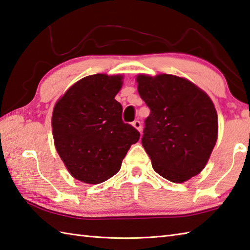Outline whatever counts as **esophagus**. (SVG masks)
Masks as SVG:
<instances>
[{"instance_id": "obj_1", "label": "esophagus", "mask_w": 250, "mask_h": 250, "mask_svg": "<svg viewBox=\"0 0 250 250\" xmlns=\"http://www.w3.org/2000/svg\"><path fill=\"white\" fill-rule=\"evenodd\" d=\"M132 126H134L135 128L137 130H139V131H141V129H142V126H141L140 121H134V122H132Z\"/></svg>"}]
</instances>
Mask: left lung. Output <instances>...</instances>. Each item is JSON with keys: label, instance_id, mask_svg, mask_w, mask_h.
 Masks as SVG:
<instances>
[{"label": "left lung", "instance_id": "8db88e82", "mask_svg": "<svg viewBox=\"0 0 250 250\" xmlns=\"http://www.w3.org/2000/svg\"><path fill=\"white\" fill-rule=\"evenodd\" d=\"M137 83L151 111L141 142L153 169L175 183L200 174L218 137L211 99L190 81L171 74H139Z\"/></svg>", "mask_w": 250, "mask_h": 250}]
</instances>
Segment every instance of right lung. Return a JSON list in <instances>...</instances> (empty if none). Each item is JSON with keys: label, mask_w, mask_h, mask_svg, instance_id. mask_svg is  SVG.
I'll return each instance as SVG.
<instances>
[{"label": "right lung", "mask_w": 250, "mask_h": 250, "mask_svg": "<svg viewBox=\"0 0 250 250\" xmlns=\"http://www.w3.org/2000/svg\"><path fill=\"white\" fill-rule=\"evenodd\" d=\"M122 75L94 74L80 80L55 104L52 116L56 150L75 179L98 185L120 170L140 134L122 120L114 98Z\"/></svg>", "instance_id": "1"}]
</instances>
